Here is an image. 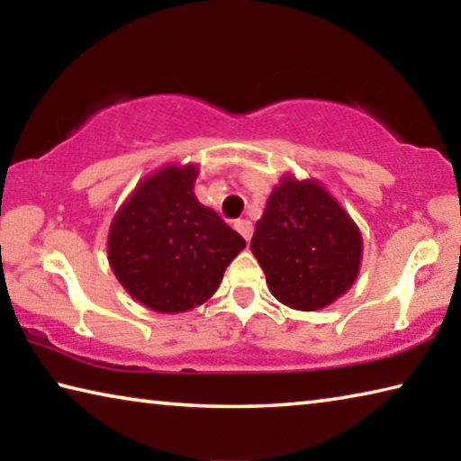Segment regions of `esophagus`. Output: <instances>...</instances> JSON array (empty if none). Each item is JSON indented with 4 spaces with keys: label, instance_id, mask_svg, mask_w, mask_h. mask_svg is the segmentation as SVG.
<instances>
[{
    "label": "esophagus",
    "instance_id": "obj_1",
    "mask_svg": "<svg viewBox=\"0 0 461 461\" xmlns=\"http://www.w3.org/2000/svg\"><path fill=\"white\" fill-rule=\"evenodd\" d=\"M233 228H236L241 233V236H244L246 241H249V238H252L254 228H252V221H249V220H238L236 223H233Z\"/></svg>",
    "mask_w": 461,
    "mask_h": 461
}]
</instances>
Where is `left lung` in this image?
Segmentation results:
<instances>
[{
    "mask_svg": "<svg viewBox=\"0 0 461 461\" xmlns=\"http://www.w3.org/2000/svg\"><path fill=\"white\" fill-rule=\"evenodd\" d=\"M249 249L283 305L319 311L356 283L362 233L315 178L285 175L256 223Z\"/></svg>",
    "mask_w": 461,
    "mask_h": 461,
    "instance_id": "1",
    "label": "left lung"
}]
</instances>
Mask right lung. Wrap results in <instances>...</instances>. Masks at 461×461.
<instances>
[{
	"label": "right lung",
	"instance_id": "add662e5",
	"mask_svg": "<svg viewBox=\"0 0 461 461\" xmlns=\"http://www.w3.org/2000/svg\"><path fill=\"white\" fill-rule=\"evenodd\" d=\"M197 175V165L162 167L138 183L109 225V267L128 294L156 313H185L212 299L246 248L194 197Z\"/></svg>",
	"mask_w": 461,
	"mask_h": 461
}]
</instances>
